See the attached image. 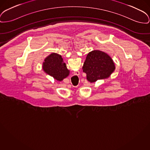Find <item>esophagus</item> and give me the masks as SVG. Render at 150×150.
Masks as SVG:
<instances>
[{
  "label": "esophagus",
  "instance_id": "34e87169",
  "mask_svg": "<svg viewBox=\"0 0 150 150\" xmlns=\"http://www.w3.org/2000/svg\"><path fill=\"white\" fill-rule=\"evenodd\" d=\"M74 74L75 75H80V72L79 71H75V72H74Z\"/></svg>",
  "mask_w": 150,
  "mask_h": 150
}]
</instances>
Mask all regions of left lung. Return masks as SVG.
Here are the masks:
<instances>
[{
    "label": "left lung",
    "instance_id": "1",
    "mask_svg": "<svg viewBox=\"0 0 150 150\" xmlns=\"http://www.w3.org/2000/svg\"><path fill=\"white\" fill-rule=\"evenodd\" d=\"M91 83L110 77L115 69L112 58L104 52L95 50L88 53L82 67Z\"/></svg>",
    "mask_w": 150,
    "mask_h": 150
}]
</instances>
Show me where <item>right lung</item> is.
<instances>
[{"label": "right lung", "mask_w": 150, "mask_h": 150, "mask_svg": "<svg viewBox=\"0 0 150 150\" xmlns=\"http://www.w3.org/2000/svg\"><path fill=\"white\" fill-rule=\"evenodd\" d=\"M42 70L45 72L58 81H62L70 74L66 64L63 62L62 56L53 53L49 55L42 63Z\"/></svg>", "instance_id": "add662e5"}]
</instances>
